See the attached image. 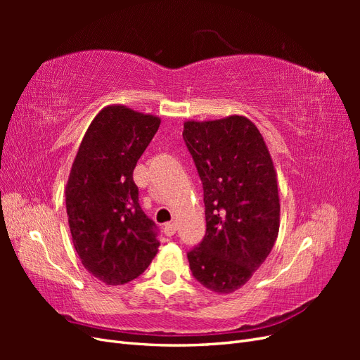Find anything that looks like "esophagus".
<instances>
[{
    "mask_svg": "<svg viewBox=\"0 0 360 360\" xmlns=\"http://www.w3.org/2000/svg\"><path fill=\"white\" fill-rule=\"evenodd\" d=\"M176 230H177L176 224H167V225H165V228H163V233H165V236L171 237V236L176 234Z\"/></svg>",
    "mask_w": 360,
    "mask_h": 360,
    "instance_id": "1",
    "label": "esophagus"
}]
</instances>
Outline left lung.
Wrapping results in <instances>:
<instances>
[{"label":"left lung","instance_id":"8db88e82","mask_svg":"<svg viewBox=\"0 0 360 360\" xmlns=\"http://www.w3.org/2000/svg\"><path fill=\"white\" fill-rule=\"evenodd\" d=\"M183 139L204 189L207 231L188 254L192 275L217 294L243 287L279 233L278 176L263 135L245 115L188 120Z\"/></svg>","mask_w":360,"mask_h":360}]
</instances>
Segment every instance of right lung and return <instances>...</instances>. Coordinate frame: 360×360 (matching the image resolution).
<instances>
[{
  "label": "right lung",
  "mask_w": 360,
  "mask_h": 360,
  "mask_svg": "<svg viewBox=\"0 0 360 360\" xmlns=\"http://www.w3.org/2000/svg\"><path fill=\"white\" fill-rule=\"evenodd\" d=\"M160 118L108 105L81 141L66 184L73 246L82 266L106 285L138 278L158 254L155 222L138 202L134 169Z\"/></svg>",
  "instance_id": "obj_1"
}]
</instances>
